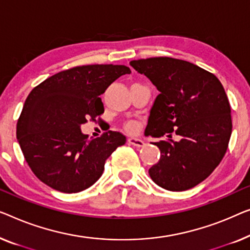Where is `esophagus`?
I'll use <instances>...</instances> for the list:
<instances>
[{
	"label": "esophagus",
	"instance_id": "1",
	"mask_svg": "<svg viewBox=\"0 0 250 250\" xmlns=\"http://www.w3.org/2000/svg\"><path fill=\"white\" fill-rule=\"evenodd\" d=\"M128 143L132 144V146H137V147H142L146 146V142H144L143 140L139 139V137H129Z\"/></svg>",
	"mask_w": 250,
	"mask_h": 250
}]
</instances>
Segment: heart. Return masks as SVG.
Instances as JSON below:
<instances>
[{
  "label": "heart",
  "instance_id": "1",
  "mask_svg": "<svg viewBox=\"0 0 250 250\" xmlns=\"http://www.w3.org/2000/svg\"><path fill=\"white\" fill-rule=\"evenodd\" d=\"M129 127H131V128H133V127H134V125H129Z\"/></svg>",
  "mask_w": 250,
  "mask_h": 250
}]
</instances>
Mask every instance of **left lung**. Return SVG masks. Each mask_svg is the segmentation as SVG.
I'll list each match as a JSON object with an SVG mask.
<instances>
[{
  "instance_id": "left-lung-1",
  "label": "left lung",
  "mask_w": 250,
  "mask_h": 250,
  "mask_svg": "<svg viewBox=\"0 0 250 250\" xmlns=\"http://www.w3.org/2000/svg\"><path fill=\"white\" fill-rule=\"evenodd\" d=\"M159 90L146 128L155 142L160 160L149 169L152 180L167 190L196 186L211 175L226 154L232 131L231 108L223 85L214 74L193 63L171 57L132 61ZM175 131L181 139L171 140Z\"/></svg>"
}]
</instances>
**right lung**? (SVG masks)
<instances>
[{
	"label": "right lung",
	"mask_w": 250,
	"mask_h": 250,
	"mask_svg": "<svg viewBox=\"0 0 250 250\" xmlns=\"http://www.w3.org/2000/svg\"><path fill=\"white\" fill-rule=\"evenodd\" d=\"M129 73L125 65H83L59 72L31 90L18 119L17 139L38 179L63 193H78L100 178L106 159L126 137L109 131L89 139L81 125L104 113L100 96Z\"/></svg>",
	"instance_id": "add662e5"
}]
</instances>
